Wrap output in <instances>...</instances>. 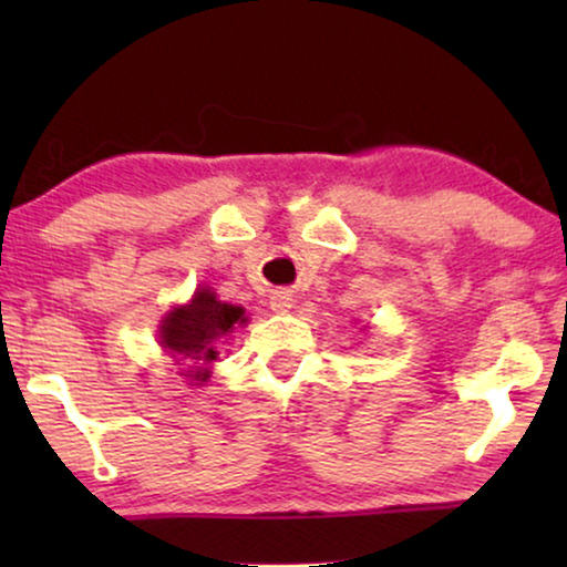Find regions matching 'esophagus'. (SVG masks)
Wrapping results in <instances>:
<instances>
[{
	"label": "esophagus",
	"mask_w": 567,
	"mask_h": 567,
	"mask_svg": "<svg viewBox=\"0 0 567 567\" xmlns=\"http://www.w3.org/2000/svg\"><path fill=\"white\" fill-rule=\"evenodd\" d=\"M291 305H293V297H291V291H286V289L274 291V297H270V309H274V312H281V315L289 312Z\"/></svg>",
	"instance_id": "obj_1"
}]
</instances>
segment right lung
Segmentation results:
<instances>
[{
    "mask_svg": "<svg viewBox=\"0 0 567 567\" xmlns=\"http://www.w3.org/2000/svg\"><path fill=\"white\" fill-rule=\"evenodd\" d=\"M245 309L224 305L214 297V291L198 289L190 305L175 307L162 322V348L173 353V359L196 361V371H188L193 382H206V363L216 359V340L235 330V324L245 322Z\"/></svg>",
    "mask_w": 567,
    "mask_h": 567,
    "instance_id": "add662e5",
    "label": "right lung"
}]
</instances>
